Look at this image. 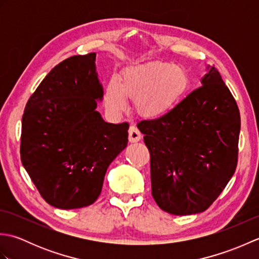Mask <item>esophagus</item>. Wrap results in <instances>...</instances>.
Returning <instances> with one entry per match:
<instances>
[{"mask_svg":"<svg viewBox=\"0 0 259 259\" xmlns=\"http://www.w3.org/2000/svg\"><path fill=\"white\" fill-rule=\"evenodd\" d=\"M141 133L136 128L135 125H131L129 128V141L130 142H138L141 139Z\"/></svg>","mask_w":259,"mask_h":259,"instance_id":"34e87169","label":"esophagus"}]
</instances>
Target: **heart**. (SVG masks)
Returning a JSON list of instances; mask_svg holds the SVG:
<instances>
[{
  "mask_svg": "<svg viewBox=\"0 0 259 259\" xmlns=\"http://www.w3.org/2000/svg\"><path fill=\"white\" fill-rule=\"evenodd\" d=\"M189 87V74L184 68L167 62H152L125 70L121 82L112 76L104 89V104L115 115L126 109L129 98L135 100L136 111L140 117L155 120L174 111Z\"/></svg>",
  "mask_w": 259,
  "mask_h": 259,
  "instance_id": "b5f03b06",
  "label": "heart"
}]
</instances>
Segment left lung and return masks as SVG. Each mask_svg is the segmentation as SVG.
<instances>
[{"instance_id": "1", "label": "left lung", "mask_w": 259, "mask_h": 259, "mask_svg": "<svg viewBox=\"0 0 259 259\" xmlns=\"http://www.w3.org/2000/svg\"><path fill=\"white\" fill-rule=\"evenodd\" d=\"M150 152L151 194L178 216L205 211L237 166L240 114L221 73L208 67L201 87L174 111L138 123Z\"/></svg>"}]
</instances>
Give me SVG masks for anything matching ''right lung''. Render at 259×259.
Masks as SVG:
<instances>
[{
    "label": "right lung",
    "instance_id": "right-lung-1",
    "mask_svg": "<svg viewBox=\"0 0 259 259\" xmlns=\"http://www.w3.org/2000/svg\"><path fill=\"white\" fill-rule=\"evenodd\" d=\"M102 98L96 53H89L56 65L26 103L22 164L53 207L95 202L109 164L128 145L129 124L108 123L96 110Z\"/></svg>",
    "mask_w": 259,
    "mask_h": 259
}]
</instances>
